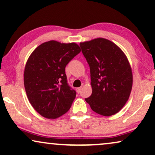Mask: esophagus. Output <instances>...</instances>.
Masks as SVG:
<instances>
[{
  "instance_id": "obj_1",
  "label": "esophagus",
  "mask_w": 155,
  "mask_h": 155,
  "mask_svg": "<svg viewBox=\"0 0 155 155\" xmlns=\"http://www.w3.org/2000/svg\"><path fill=\"white\" fill-rule=\"evenodd\" d=\"M82 89V87H78V88H77V90H77V92L78 93V94H79V93L81 92Z\"/></svg>"
}]
</instances>
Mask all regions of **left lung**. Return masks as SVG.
<instances>
[{
  "instance_id": "obj_1",
  "label": "left lung",
  "mask_w": 155,
  "mask_h": 155,
  "mask_svg": "<svg viewBox=\"0 0 155 155\" xmlns=\"http://www.w3.org/2000/svg\"><path fill=\"white\" fill-rule=\"evenodd\" d=\"M90 68L92 92L85 101L96 113L110 116L130 96L133 74L128 58L117 45L104 38L80 44Z\"/></svg>"
}]
</instances>
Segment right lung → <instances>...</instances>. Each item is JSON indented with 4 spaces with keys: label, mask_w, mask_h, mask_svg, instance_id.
Returning <instances> with one entry per match:
<instances>
[{
    "label": "right lung",
    "mask_w": 155,
    "mask_h": 155,
    "mask_svg": "<svg viewBox=\"0 0 155 155\" xmlns=\"http://www.w3.org/2000/svg\"><path fill=\"white\" fill-rule=\"evenodd\" d=\"M80 52L75 43L44 42L29 57L24 72L27 98L34 109L46 118L66 113L76 96L68 83L65 66Z\"/></svg>",
    "instance_id": "add662e5"
}]
</instances>
